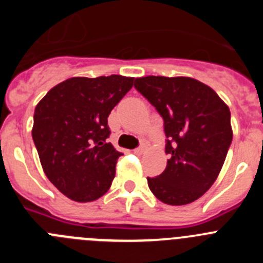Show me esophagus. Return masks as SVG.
<instances>
[{
  "instance_id": "esophagus-1",
  "label": "esophagus",
  "mask_w": 263,
  "mask_h": 263,
  "mask_svg": "<svg viewBox=\"0 0 263 263\" xmlns=\"http://www.w3.org/2000/svg\"><path fill=\"white\" fill-rule=\"evenodd\" d=\"M133 152L136 153V154H143V153L146 152V147H145V146H139V147L134 148Z\"/></svg>"
}]
</instances>
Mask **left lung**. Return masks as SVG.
<instances>
[{
    "instance_id": "1",
    "label": "left lung",
    "mask_w": 263,
    "mask_h": 263,
    "mask_svg": "<svg viewBox=\"0 0 263 263\" xmlns=\"http://www.w3.org/2000/svg\"><path fill=\"white\" fill-rule=\"evenodd\" d=\"M134 87L164 121L167 166L147 178L150 191L170 205L203 196L215 183L232 143L231 111L215 90L192 78L145 76Z\"/></svg>"
}]
</instances>
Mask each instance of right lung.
<instances>
[{
	"label": "right lung",
	"mask_w": 263,
	"mask_h": 263,
	"mask_svg": "<svg viewBox=\"0 0 263 263\" xmlns=\"http://www.w3.org/2000/svg\"><path fill=\"white\" fill-rule=\"evenodd\" d=\"M134 78H71L35 106L32 139L51 183L79 203L106 194L122 153L108 142L111 109L132 89Z\"/></svg>",
	"instance_id": "add662e5"
}]
</instances>
